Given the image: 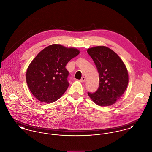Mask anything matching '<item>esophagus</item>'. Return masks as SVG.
Here are the masks:
<instances>
[{
  "instance_id": "34e87169",
  "label": "esophagus",
  "mask_w": 152,
  "mask_h": 152,
  "mask_svg": "<svg viewBox=\"0 0 152 152\" xmlns=\"http://www.w3.org/2000/svg\"><path fill=\"white\" fill-rule=\"evenodd\" d=\"M85 80H86V78H85V77H83L81 80H80V82H81V83H84V81H85Z\"/></svg>"
}]
</instances>
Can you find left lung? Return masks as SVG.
I'll return each instance as SVG.
<instances>
[{
	"mask_svg": "<svg viewBox=\"0 0 152 152\" xmlns=\"http://www.w3.org/2000/svg\"><path fill=\"white\" fill-rule=\"evenodd\" d=\"M87 52L93 59L100 77L98 89L88 94L97 105L110 106L119 100L128 87L127 68L121 58L108 47L96 46L88 48Z\"/></svg>",
	"mask_w": 152,
	"mask_h": 152,
	"instance_id": "left-lung-1",
	"label": "left lung"
}]
</instances>
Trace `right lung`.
Instances as JSON below:
<instances>
[{"label": "right lung", "instance_id": "1", "mask_svg": "<svg viewBox=\"0 0 152 152\" xmlns=\"http://www.w3.org/2000/svg\"><path fill=\"white\" fill-rule=\"evenodd\" d=\"M79 53L76 48L56 44L45 47L36 55L27 68L26 81L37 100L52 103L65 93L69 86V72L65 66Z\"/></svg>", "mask_w": 152, "mask_h": 152}]
</instances>
